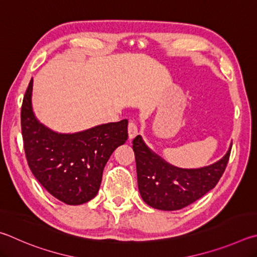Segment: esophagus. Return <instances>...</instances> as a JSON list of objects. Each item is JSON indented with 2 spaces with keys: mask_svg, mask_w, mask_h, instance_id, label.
Listing matches in <instances>:
<instances>
[{
  "mask_svg": "<svg viewBox=\"0 0 257 257\" xmlns=\"http://www.w3.org/2000/svg\"><path fill=\"white\" fill-rule=\"evenodd\" d=\"M127 132H128V138H130V140H132V139L136 138V137L138 136V134H139L138 126H137V124H136V123H134V121H130V123H128Z\"/></svg>",
  "mask_w": 257,
  "mask_h": 257,
  "instance_id": "34e87169",
  "label": "esophagus"
}]
</instances>
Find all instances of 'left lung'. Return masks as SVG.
<instances>
[{
	"label": "left lung",
	"mask_w": 257,
	"mask_h": 257,
	"mask_svg": "<svg viewBox=\"0 0 257 257\" xmlns=\"http://www.w3.org/2000/svg\"><path fill=\"white\" fill-rule=\"evenodd\" d=\"M231 145L221 159L201 168H179L146 145L141 136L133 140L138 187L142 200L163 211L181 210L201 199L217 185L227 167Z\"/></svg>",
	"instance_id": "1"
}]
</instances>
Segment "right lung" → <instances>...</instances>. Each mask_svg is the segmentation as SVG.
<instances>
[{
    "label": "right lung",
    "mask_w": 257,
    "mask_h": 257,
    "mask_svg": "<svg viewBox=\"0 0 257 257\" xmlns=\"http://www.w3.org/2000/svg\"><path fill=\"white\" fill-rule=\"evenodd\" d=\"M31 79L21 108L26 158L36 179L55 199L84 204L97 195L102 172L116 148L127 140V119L75 133H60L43 124L33 108Z\"/></svg>",
    "instance_id": "add662e5"
}]
</instances>
